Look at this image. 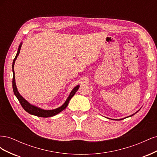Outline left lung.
Segmentation results:
<instances>
[{
  "label": "left lung",
  "mask_w": 157,
  "mask_h": 157,
  "mask_svg": "<svg viewBox=\"0 0 157 157\" xmlns=\"http://www.w3.org/2000/svg\"><path fill=\"white\" fill-rule=\"evenodd\" d=\"M137 112H136V113H137ZM135 115V113H134V114H133V115H131V116H130V117H132V116H133V115ZM122 119H123V118H122ZM122 119H119V120H122Z\"/></svg>",
  "instance_id": "left-lung-1"
}]
</instances>
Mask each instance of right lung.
Segmentation results:
<instances>
[{
  "instance_id": "obj_1",
  "label": "right lung",
  "mask_w": 157,
  "mask_h": 157,
  "mask_svg": "<svg viewBox=\"0 0 157 157\" xmlns=\"http://www.w3.org/2000/svg\"><path fill=\"white\" fill-rule=\"evenodd\" d=\"M21 44L22 43L20 44V46L18 48V50L17 52V54L15 57V58L13 59V63H12V71H13V79H12V87H13V93L15 94V96H16V98H17V99L20 101L21 105L22 106V107L24 109V110L25 111H27L28 113L31 114V115H35L36 117H44V118H46V117H53L57 114L59 113L61 111H63L64 109L67 107V106L68 105L69 102L70 101V99L72 98V97L75 94V93L77 92V91L78 90V89L79 88V85L77 86L76 87H75L72 91H71L70 95L69 96V97L67 98V100L65 101V102L64 103V104L63 105H61V107L53 109V110H44V109H40L39 107H37L36 106L32 105L31 104L28 102L27 101H26L25 99L23 98L21 95L20 94V93L18 92L17 90V87L16 85V82H15V75H14V71H13V66H14V63H15V61L17 59V57L18 56L19 54H20V49L21 47Z\"/></svg>"
}]
</instances>
